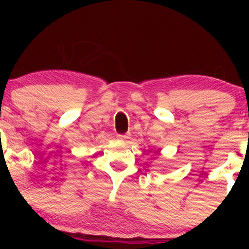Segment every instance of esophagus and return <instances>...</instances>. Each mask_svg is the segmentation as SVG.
Returning <instances> with one entry per match:
<instances>
[{"instance_id": "34e87169", "label": "esophagus", "mask_w": 249, "mask_h": 249, "mask_svg": "<svg viewBox=\"0 0 249 249\" xmlns=\"http://www.w3.org/2000/svg\"><path fill=\"white\" fill-rule=\"evenodd\" d=\"M118 140L120 141H127L130 139V135L129 134H124V135H118Z\"/></svg>"}]
</instances>
